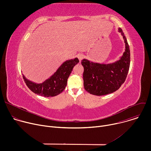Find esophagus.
Returning a JSON list of instances; mask_svg holds the SVG:
<instances>
[{
  "label": "esophagus",
  "mask_w": 151,
  "mask_h": 151,
  "mask_svg": "<svg viewBox=\"0 0 151 151\" xmlns=\"http://www.w3.org/2000/svg\"><path fill=\"white\" fill-rule=\"evenodd\" d=\"M77 57L79 59V61H81L82 60V58H83V55L82 54H79L77 55Z\"/></svg>",
  "instance_id": "34e87169"
}]
</instances>
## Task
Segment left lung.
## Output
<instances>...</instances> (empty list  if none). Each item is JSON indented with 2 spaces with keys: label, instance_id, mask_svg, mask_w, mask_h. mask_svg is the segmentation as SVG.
Returning <instances> with one entry per match:
<instances>
[{
  "label": "left lung",
  "instance_id": "8db88e82",
  "mask_svg": "<svg viewBox=\"0 0 151 151\" xmlns=\"http://www.w3.org/2000/svg\"><path fill=\"white\" fill-rule=\"evenodd\" d=\"M118 32L124 40L125 51L119 60L114 63H100L83 58L81 61L85 90L96 96L112 93L125 82L130 63V52L127 39L121 28Z\"/></svg>",
  "mask_w": 151,
  "mask_h": 151
}]
</instances>
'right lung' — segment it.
<instances>
[{
	"label": "right lung",
	"mask_w": 151,
	"mask_h": 151,
	"mask_svg": "<svg viewBox=\"0 0 151 151\" xmlns=\"http://www.w3.org/2000/svg\"><path fill=\"white\" fill-rule=\"evenodd\" d=\"M78 63V58L66 60L50 77L42 83L32 81L27 79L24 74H22L23 78L29 88L34 93L46 97H54L65 89L68 78L73 67Z\"/></svg>",
	"instance_id": "obj_1"
}]
</instances>
